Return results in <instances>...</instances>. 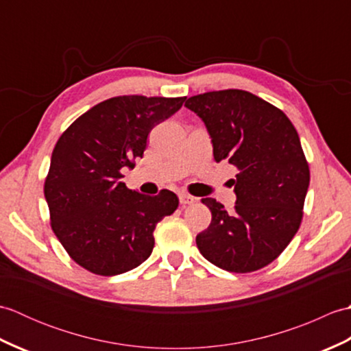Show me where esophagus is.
Here are the masks:
<instances>
[{
  "mask_svg": "<svg viewBox=\"0 0 351 351\" xmlns=\"http://www.w3.org/2000/svg\"><path fill=\"white\" fill-rule=\"evenodd\" d=\"M180 202L182 206H187V205H193L196 202V197H193L190 195H187V193H182V195H180Z\"/></svg>",
  "mask_w": 351,
  "mask_h": 351,
  "instance_id": "esophagus-1",
  "label": "esophagus"
}]
</instances>
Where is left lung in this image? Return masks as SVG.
<instances>
[{
	"mask_svg": "<svg viewBox=\"0 0 351 351\" xmlns=\"http://www.w3.org/2000/svg\"><path fill=\"white\" fill-rule=\"evenodd\" d=\"M185 107L204 121L214 160L238 169L234 213L202 199L213 220L196 237L197 249L226 271H256L300 228L311 175L299 134L282 110L238 88L191 96Z\"/></svg>",
	"mask_w": 351,
	"mask_h": 351,
	"instance_id": "1",
	"label": "left lung"
}]
</instances>
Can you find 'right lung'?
<instances>
[{
    "mask_svg": "<svg viewBox=\"0 0 351 351\" xmlns=\"http://www.w3.org/2000/svg\"><path fill=\"white\" fill-rule=\"evenodd\" d=\"M185 98L128 95L81 114L56 143L45 180L51 228L69 256L90 273L116 276L151 256L156 223L178 208L173 191L130 190L123 167L141 158L149 132Z\"/></svg>",
    "mask_w": 351,
    "mask_h": 351,
    "instance_id": "right-lung-1",
    "label": "right lung"
}]
</instances>
